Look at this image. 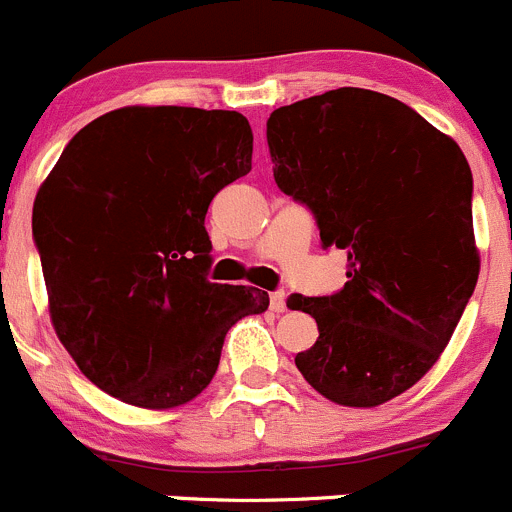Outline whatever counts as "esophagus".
I'll list each match as a JSON object with an SVG mask.
<instances>
[{"label": "esophagus", "mask_w": 512, "mask_h": 512, "mask_svg": "<svg viewBox=\"0 0 512 512\" xmlns=\"http://www.w3.org/2000/svg\"><path fill=\"white\" fill-rule=\"evenodd\" d=\"M268 301H271V311L273 313H283V311H286V293H283V291L268 293Z\"/></svg>", "instance_id": "34e87169"}]
</instances>
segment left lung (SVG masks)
Returning a JSON list of instances; mask_svg holds the SVG:
<instances>
[{"instance_id": "obj_1", "label": "left lung", "mask_w": 512, "mask_h": 512, "mask_svg": "<svg viewBox=\"0 0 512 512\" xmlns=\"http://www.w3.org/2000/svg\"><path fill=\"white\" fill-rule=\"evenodd\" d=\"M266 139L278 189L348 254L341 291L288 296L318 323L298 371L338 406H381L426 376L475 291L468 161L411 106L356 86L281 106Z\"/></svg>"}]
</instances>
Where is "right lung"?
I'll list each match as a JSON object with an SVG mask.
<instances>
[{
	"instance_id": "1",
	"label": "right lung",
	"mask_w": 512,
	"mask_h": 512,
	"mask_svg": "<svg viewBox=\"0 0 512 512\" xmlns=\"http://www.w3.org/2000/svg\"><path fill=\"white\" fill-rule=\"evenodd\" d=\"M239 111L126 106L86 124L34 201L49 313L94 386L139 408L199 396L268 293L211 283L206 211L251 171Z\"/></svg>"
}]
</instances>
